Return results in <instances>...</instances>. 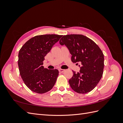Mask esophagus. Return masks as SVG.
<instances>
[{
  "instance_id": "esophagus-1",
  "label": "esophagus",
  "mask_w": 123,
  "mask_h": 123,
  "mask_svg": "<svg viewBox=\"0 0 123 123\" xmlns=\"http://www.w3.org/2000/svg\"><path fill=\"white\" fill-rule=\"evenodd\" d=\"M59 71L61 73H63L65 71V70L62 69H59Z\"/></svg>"
}]
</instances>
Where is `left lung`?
<instances>
[{
    "instance_id": "left-lung-1",
    "label": "left lung",
    "mask_w": 123,
    "mask_h": 123,
    "mask_svg": "<svg viewBox=\"0 0 123 123\" xmlns=\"http://www.w3.org/2000/svg\"><path fill=\"white\" fill-rule=\"evenodd\" d=\"M65 44L72 55L74 63L80 62V72L73 71L69 80L70 87L78 93L84 94L93 89L101 79L104 67L103 52L93 41L80 34L63 36L59 40Z\"/></svg>"
}]
</instances>
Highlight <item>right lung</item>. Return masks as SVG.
Segmentation results:
<instances>
[{
	"instance_id": "add662e5",
	"label": "right lung",
	"mask_w": 123,
	"mask_h": 123,
	"mask_svg": "<svg viewBox=\"0 0 123 123\" xmlns=\"http://www.w3.org/2000/svg\"><path fill=\"white\" fill-rule=\"evenodd\" d=\"M62 36H35L28 40L20 49L18 61L20 75L31 91L43 94L53 87L58 76V70L44 68L43 61L44 56Z\"/></svg>"
}]
</instances>
